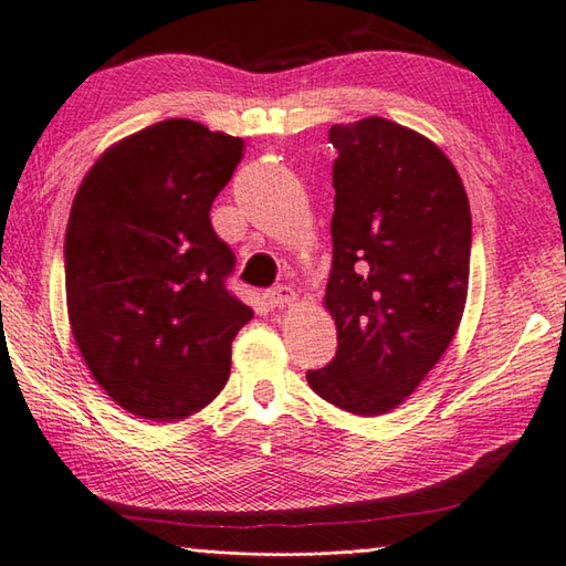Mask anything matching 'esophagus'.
I'll list each match as a JSON object with an SVG mask.
<instances>
[{"instance_id":"obj_1","label":"esophagus","mask_w":566,"mask_h":566,"mask_svg":"<svg viewBox=\"0 0 566 566\" xmlns=\"http://www.w3.org/2000/svg\"><path fill=\"white\" fill-rule=\"evenodd\" d=\"M293 300H295V291L291 285L271 287V291L266 293V303L271 307H287V305H293Z\"/></svg>"}]
</instances>
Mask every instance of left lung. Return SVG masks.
Segmentation results:
<instances>
[{"label":"left lung","instance_id":"8db88e82","mask_svg":"<svg viewBox=\"0 0 566 566\" xmlns=\"http://www.w3.org/2000/svg\"><path fill=\"white\" fill-rule=\"evenodd\" d=\"M334 359L307 371L319 398L354 415L400 406L442 359L467 303L471 212L430 138L368 117L334 124Z\"/></svg>","mask_w":566,"mask_h":566}]
</instances>
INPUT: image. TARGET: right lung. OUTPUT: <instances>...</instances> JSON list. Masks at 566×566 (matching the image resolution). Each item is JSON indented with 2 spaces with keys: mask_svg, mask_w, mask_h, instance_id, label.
Here are the masks:
<instances>
[{
  "mask_svg": "<svg viewBox=\"0 0 566 566\" xmlns=\"http://www.w3.org/2000/svg\"><path fill=\"white\" fill-rule=\"evenodd\" d=\"M244 142L166 119L114 144L65 229L73 337L107 396L138 418L182 420L217 398L253 310L229 291L234 251L210 222Z\"/></svg>",
  "mask_w": 566,
  "mask_h": 566,
  "instance_id": "right-lung-1",
  "label": "right lung"
}]
</instances>
